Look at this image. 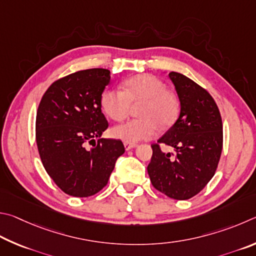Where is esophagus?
I'll return each instance as SVG.
<instances>
[{"label":"esophagus","mask_w":256,"mask_h":256,"mask_svg":"<svg viewBox=\"0 0 256 256\" xmlns=\"http://www.w3.org/2000/svg\"><path fill=\"white\" fill-rule=\"evenodd\" d=\"M124 146L126 150H129L135 148V147H136L137 145H136V144H132V142H124Z\"/></svg>","instance_id":"1"}]
</instances>
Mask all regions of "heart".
<instances>
[{
	"mask_svg": "<svg viewBox=\"0 0 256 256\" xmlns=\"http://www.w3.org/2000/svg\"><path fill=\"white\" fill-rule=\"evenodd\" d=\"M142 102L140 119L126 121L112 130L116 138L127 142L150 140L160 128H168L176 121L180 102L173 92L166 90L162 80L154 75H137L124 80L120 90L108 88L102 93L101 104L106 114L114 121L126 119L130 104Z\"/></svg>",
	"mask_w": 256,
	"mask_h": 256,
	"instance_id": "1",
	"label": "heart"
}]
</instances>
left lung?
<instances>
[{
  "mask_svg": "<svg viewBox=\"0 0 256 256\" xmlns=\"http://www.w3.org/2000/svg\"><path fill=\"white\" fill-rule=\"evenodd\" d=\"M180 100V114L158 140L173 146L176 153L163 154L152 145L147 166L156 190L176 200L190 199L214 176L222 150V122L212 96L183 74H168Z\"/></svg>",
  "mask_w": 256,
  "mask_h": 256,
  "instance_id": "1",
  "label": "left lung"
}]
</instances>
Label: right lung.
Masks as SVG:
<instances>
[{"label":"right lung","instance_id":"right-lung-1","mask_svg":"<svg viewBox=\"0 0 256 256\" xmlns=\"http://www.w3.org/2000/svg\"><path fill=\"white\" fill-rule=\"evenodd\" d=\"M110 70H78L57 80L44 92L36 118V140L48 176L65 194L85 198L106 186L122 142L102 136L108 121L101 96ZM94 146L88 149L87 144Z\"/></svg>","mask_w":256,"mask_h":256}]
</instances>
